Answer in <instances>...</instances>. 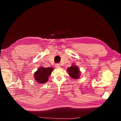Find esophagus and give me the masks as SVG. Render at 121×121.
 <instances>
[{"mask_svg": "<svg viewBox=\"0 0 121 121\" xmlns=\"http://www.w3.org/2000/svg\"><path fill=\"white\" fill-rule=\"evenodd\" d=\"M55 66H56V68H59V67H60V64H58V63H56V65H55Z\"/></svg>", "mask_w": 121, "mask_h": 121, "instance_id": "obj_1", "label": "esophagus"}]
</instances>
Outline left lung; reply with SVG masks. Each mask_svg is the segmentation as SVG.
I'll return each mask as SVG.
<instances>
[{"mask_svg":"<svg viewBox=\"0 0 121 121\" xmlns=\"http://www.w3.org/2000/svg\"><path fill=\"white\" fill-rule=\"evenodd\" d=\"M67 72L70 77L73 79H77L81 76V71L76 65L73 64L71 67L67 69Z\"/></svg>","mask_w":121,"mask_h":121,"instance_id":"1","label":"left lung"}]
</instances>
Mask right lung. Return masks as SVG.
Returning a JSON list of instances; mask_svg holds the SVG:
<instances>
[{
    "label": "right lung",
    "mask_w": 121,
    "mask_h": 121,
    "mask_svg": "<svg viewBox=\"0 0 121 121\" xmlns=\"http://www.w3.org/2000/svg\"><path fill=\"white\" fill-rule=\"evenodd\" d=\"M54 69L52 67H40L34 73L35 79L39 84H44L48 80V77L51 75Z\"/></svg>",
    "instance_id": "right-lung-1"
}]
</instances>
